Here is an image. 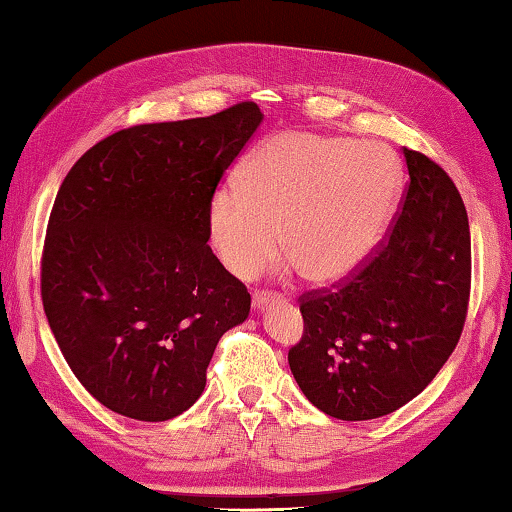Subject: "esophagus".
I'll return each instance as SVG.
<instances>
[{"instance_id":"34e87169","label":"esophagus","mask_w":512,"mask_h":512,"mask_svg":"<svg viewBox=\"0 0 512 512\" xmlns=\"http://www.w3.org/2000/svg\"><path fill=\"white\" fill-rule=\"evenodd\" d=\"M283 297L276 295V292H254V297H251V304H254L256 311H265L267 306H274V304H281Z\"/></svg>"}]
</instances>
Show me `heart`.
Segmentation results:
<instances>
[{
  "mask_svg": "<svg viewBox=\"0 0 512 512\" xmlns=\"http://www.w3.org/2000/svg\"><path fill=\"white\" fill-rule=\"evenodd\" d=\"M236 186L208 206V236L226 270L254 279L281 242L304 279L331 283L363 265L381 242L404 170L383 142L281 131L247 156Z\"/></svg>",
  "mask_w": 512,
  "mask_h": 512,
  "instance_id": "obj_1",
  "label": "heart"
}]
</instances>
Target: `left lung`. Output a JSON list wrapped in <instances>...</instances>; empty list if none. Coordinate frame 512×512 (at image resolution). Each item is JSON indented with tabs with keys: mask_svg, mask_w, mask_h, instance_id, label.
Listing matches in <instances>:
<instances>
[{
	"mask_svg": "<svg viewBox=\"0 0 512 512\" xmlns=\"http://www.w3.org/2000/svg\"><path fill=\"white\" fill-rule=\"evenodd\" d=\"M406 197L365 263L299 297L288 351L313 406L345 422L395 413L429 385L463 333L472 288L467 211L449 174L404 147Z\"/></svg>",
	"mask_w": 512,
	"mask_h": 512,
	"instance_id": "8db88e82",
	"label": "left lung"
}]
</instances>
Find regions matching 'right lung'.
<instances>
[{"label": "right lung", "instance_id": "right-lung-1", "mask_svg": "<svg viewBox=\"0 0 512 512\" xmlns=\"http://www.w3.org/2000/svg\"><path fill=\"white\" fill-rule=\"evenodd\" d=\"M263 122L254 102L136 124L99 140L63 179L47 222L40 295L74 376L99 404L165 422L204 392L247 286L206 245L208 206Z\"/></svg>", "mask_w": 512, "mask_h": 512}]
</instances>
